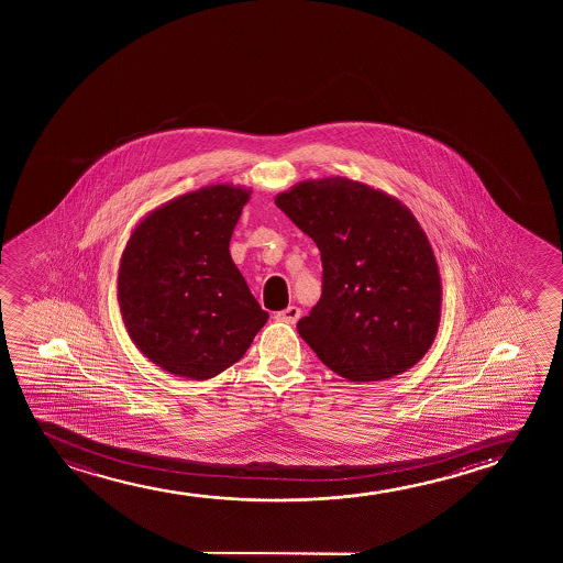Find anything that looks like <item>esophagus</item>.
Here are the masks:
<instances>
[{
  "instance_id": "obj_1",
  "label": "esophagus",
  "mask_w": 563,
  "mask_h": 563,
  "mask_svg": "<svg viewBox=\"0 0 563 563\" xmlns=\"http://www.w3.org/2000/svg\"><path fill=\"white\" fill-rule=\"evenodd\" d=\"M301 311L296 306H288L285 311H278L277 319L283 323L294 324L300 319Z\"/></svg>"
}]
</instances>
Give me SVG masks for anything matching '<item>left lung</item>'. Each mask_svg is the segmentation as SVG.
Listing matches in <instances>:
<instances>
[{"mask_svg":"<svg viewBox=\"0 0 563 563\" xmlns=\"http://www.w3.org/2000/svg\"><path fill=\"white\" fill-rule=\"evenodd\" d=\"M275 203L313 239L323 294L298 332L352 383L411 369L437 339L442 283L431 242L398 198L346 177L308 178Z\"/></svg>","mask_w":563,"mask_h":563,"instance_id":"obj_1","label":"left lung"}]
</instances>
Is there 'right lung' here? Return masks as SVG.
Masks as SVG:
<instances>
[{
    "instance_id": "right-lung-1",
    "label": "right lung",
    "mask_w": 563,
    "mask_h": 563,
    "mask_svg": "<svg viewBox=\"0 0 563 563\" xmlns=\"http://www.w3.org/2000/svg\"><path fill=\"white\" fill-rule=\"evenodd\" d=\"M250 196L234 185L183 194L152 209L124 246L117 275L124 329L170 375L217 377L269 319L229 252Z\"/></svg>"
}]
</instances>
